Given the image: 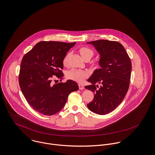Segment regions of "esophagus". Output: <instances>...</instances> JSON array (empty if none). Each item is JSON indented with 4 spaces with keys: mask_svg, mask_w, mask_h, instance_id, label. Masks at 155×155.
<instances>
[{
    "mask_svg": "<svg viewBox=\"0 0 155 155\" xmlns=\"http://www.w3.org/2000/svg\"><path fill=\"white\" fill-rule=\"evenodd\" d=\"M78 86H79V89H80V90H83V89H84L83 85H82V84H78Z\"/></svg>",
    "mask_w": 155,
    "mask_h": 155,
    "instance_id": "obj_1",
    "label": "esophagus"
}]
</instances>
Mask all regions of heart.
Instances as JSON below:
<instances>
[{
    "label": "heart",
    "instance_id": "1",
    "mask_svg": "<svg viewBox=\"0 0 155 155\" xmlns=\"http://www.w3.org/2000/svg\"><path fill=\"white\" fill-rule=\"evenodd\" d=\"M79 51L84 59L86 58L91 59L93 57V54H94L93 51L91 49L87 47L80 48L79 50ZM68 59V54H66L64 57L63 60V63L64 65H66L67 64ZM87 75L88 74L86 71L80 70V69H72L69 71H68L67 74V77L69 79H71L72 80L81 83L84 80V79L86 77H87Z\"/></svg>",
    "mask_w": 155,
    "mask_h": 155
}]
</instances>
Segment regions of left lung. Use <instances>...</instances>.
I'll return each instance as SVG.
<instances>
[{"label":"left lung","instance_id":"8db88e82","mask_svg":"<svg viewBox=\"0 0 155 155\" xmlns=\"http://www.w3.org/2000/svg\"><path fill=\"white\" fill-rule=\"evenodd\" d=\"M87 44L93 45L99 54L101 66L87 80L91 84L85 86L94 92L93 101L87 107L94 113L104 115L116 109L124 100L129 86L131 61L118 42L101 39ZM96 83L102 86L99 88Z\"/></svg>","mask_w":155,"mask_h":155}]
</instances>
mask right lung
<instances>
[{"instance_id":"1","label":"right lung","mask_w":155,"mask_h":155,"mask_svg":"<svg viewBox=\"0 0 155 155\" xmlns=\"http://www.w3.org/2000/svg\"><path fill=\"white\" fill-rule=\"evenodd\" d=\"M75 43L41 41L22 59L20 89L31 107L44 115L52 116L60 111L68 95L78 90L77 83L71 80L54 84L52 82L53 77L63 76V58Z\"/></svg>"}]
</instances>
